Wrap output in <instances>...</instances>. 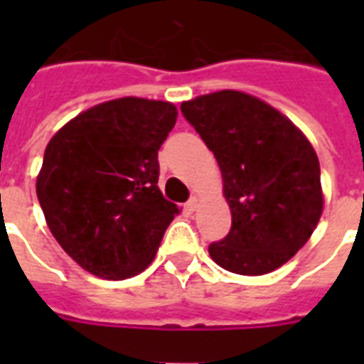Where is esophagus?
<instances>
[{
	"label": "esophagus",
	"mask_w": 364,
	"mask_h": 364,
	"mask_svg": "<svg viewBox=\"0 0 364 364\" xmlns=\"http://www.w3.org/2000/svg\"><path fill=\"white\" fill-rule=\"evenodd\" d=\"M198 202H200L198 196H193V198L188 200V202H187L188 211H196V210H198Z\"/></svg>",
	"instance_id": "34e87169"
}]
</instances>
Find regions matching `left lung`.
Wrapping results in <instances>:
<instances>
[{"mask_svg": "<svg viewBox=\"0 0 364 364\" xmlns=\"http://www.w3.org/2000/svg\"><path fill=\"white\" fill-rule=\"evenodd\" d=\"M223 173L230 232L210 245L217 264L262 276L285 264L316 230L323 211L319 160L302 132L262 100L238 90L183 102Z\"/></svg>", "mask_w": 364, "mask_h": 364, "instance_id": "8db88e82", "label": "left lung"}]
</instances>
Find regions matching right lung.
Here are the masks:
<instances>
[{
    "label": "right lung",
    "mask_w": 364,
    "mask_h": 364,
    "mask_svg": "<svg viewBox=\"0 0 364 364\" xmlns=\"http://www.w3.org/2000/svg\"><path fill=\"white\" fill-rule=\"evenodd\" d=\"M176 119L170 102L119 98L82 111L48 141L37 198L56 242L94 276L145 270L179 213L159 188V149Z\"/></svg>",
    "instance_id": "obj_1"
}]
</instances>
